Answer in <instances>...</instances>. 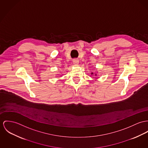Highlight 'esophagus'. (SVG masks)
<instances>
[{
  "label": "esophagus",
  "mask_w": 148,
  "mask_h": 148,
  "mask_svg": "<svg viewBox=\"0 0 148 148\" xmlns=\"http://www.w3.org/2000/svg\"><path fill=\"white\" fill-rule=\"evenodd\" d=\"M73 64L75 65H78L79 64V60L77 59H74L73 60Z\"/></svg>",
  "instance_id": "34e87169"
}]
</instances>
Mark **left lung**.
<instances>
[{
  "mask_svg": "<svg viewBox=\"0 0 148 148\" xmlns=\"http://www.w3.org/2000/svg\"><path fill=\"white\" fill-rule=\"evenodd\" d=\"M91 74H93V73H91ZM95 75H96H96H97V74H95Z\"/></svg>",
  "mask_w": 148,
  "mask_h": 148,
  "instance_id": "8db88e82",
  "label": "left lung"
}]
</instances>
